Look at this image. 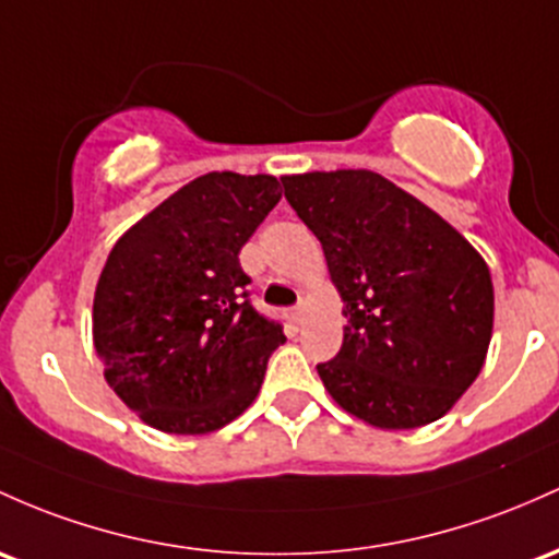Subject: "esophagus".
<instances>
[{"label": "esophagus", "mask_w": 559, "mask_h": 559, "mask_svg": "<svg viewBox=\"0 0 559 559\" xmlns=\"http://www.w3.org/2000/svg\"><path fill=\"white\" fill-rule=\"evenodd\" d=\"M302 321H305V308H302V305H299V308L292 310V323L302 326Z\"/></svg>", "instance_id": "1"}]
</instances>
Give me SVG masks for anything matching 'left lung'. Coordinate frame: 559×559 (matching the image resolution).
Wrapping results in <instances>:
<instances>
[{"instance_id":"8db88e82","label":"left lung","mask_w":559,"mask_h":559,"mask_svg":"<svg viewBox=\"0 0 559 559\" xmlns=\"http://www.w3.org/2000/svg\"><path fill=\"white\" fill-rule=\"evenodd\" d=\"M281 182L345 302L342 349L318 366L323 388L371 427L438 421L477 379L493 334V281L480 251L371 169Z\"/></svg>"}]
</instances>
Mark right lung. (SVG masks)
Listing matches in <instances>:
<instances>
[{"instance_id": "obj_1", "label": "right lung", "mask_w": 559, "mask_h": 559, "mask_svg": "<svg viewBox=\"0 0 559 559\" xmlns=\"http://www.w3.org/2000/svg\"><path fill=\"white\" fill-rule=\"evenodd\" d=\"M278 188L273 175L210 171L110 249L92 342L108 388L148 427L210 435L254 403L286 336L243 299L238 251L281 201Z\"/></svg>"}]
</instances>
